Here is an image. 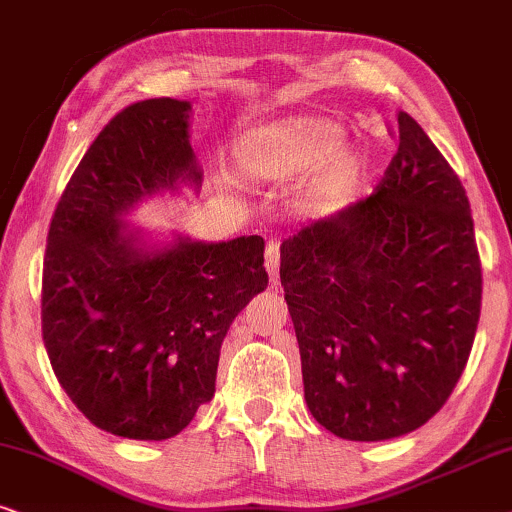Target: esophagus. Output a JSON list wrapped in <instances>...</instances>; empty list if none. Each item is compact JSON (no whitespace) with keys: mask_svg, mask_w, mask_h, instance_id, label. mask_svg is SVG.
Listing matches in <instances>:
<instances>
[{"mask_svg":"<svg viewBox=\"0 0 512 512\" xmlns=\"http://www.w3.org/2000/svg\"><path fill=\"white\" fill-rule=\"evenodd\" d=\"M264 260H267V271H269L271 281L276 283V278H278V260H281V248H278L276 241H269L267 255H264Z\"/></svg>","mask_w":512,"mask_h":512,"instance_id":"obj_1","label":"esophagus"}]
</instances>
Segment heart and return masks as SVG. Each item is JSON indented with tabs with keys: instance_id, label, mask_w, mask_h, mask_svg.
<instances>
[{
	"instance_id": "heart-1",
	"label": "heart",
	"mask_w": 512,
	"mask_h": 512,
	"mask_svg": "<svg viewBox=\"0 0 512 512\" xmlns=\"http://www.w3.org/2000/svg\"><path fill=\"white\" fill-rule=\"evenodd\" d=\"M345 132L338 122L314 115L271 120L245 129L234 141L238 167L252 179L283 181L319 170L340 151ZM364 160L357 153L335 158L316 181V198L340 200L359 186Z\"/></svg>"
}]
</instances>
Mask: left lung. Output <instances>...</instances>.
Instances as JSON below:
<instances>
[{
    "mask_svg": "<svg viewBox=\"0 0 512 512\" xmlns=\"http://www.w3.org/2000/svg\"><path fill=\"white\" fill-rule=\"evenodd\" d=\"M399 148L371 196L281 245L304 399L352 442L425 425L454 392L482 307L470 203L423 127L401 111Z\"/></svg>",
    "mask_w": 512,
    "mask_h": 512,
    "instance_id": "obj_1",
    "label": "left lung"
}]
</instances>
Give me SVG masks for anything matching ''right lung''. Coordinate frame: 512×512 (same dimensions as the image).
Masks as SVG:
<instances>
[{"label": "right lung", "instance_id": "obj_1", "mask_svg": "<svg viewBox=\"0 0 512 512\" xmlns=\"http://www.w3.org/2000/svg\"><path fill=\"white\" fill-rule=\"evenodd\" d=\"M191 103H132L101 129L51 217L42 338L58 383L96 428L170 439L215 397L219 349L267 288L264 241L148 245L125 215L200 184Z\"/></svg>", "mask_w": 512, "mask_h": 512}]
</instances>
